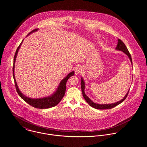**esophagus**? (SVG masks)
Wrapping results in <instances>:
<instances>
[{
    "label": "esophagus",
    "mask_w": 147,
    "mask_h": 147,
    "mask_svg": "<svg viewBox=\"0 0 147 147\" xmlns=\"http://www.w3.org/2000/svg\"><path fill=\"white\" fill-rule=\"evenodd\" d=\"M82 68L81 66L78 65L77 67L75 68V73L76 74H80V73L82 72Z\"/></svg>",
    "instance_id": "34e87169"
}]
</instances>
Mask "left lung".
<instances>
[{"mask_svg":"<svg viewBox=\"0 0 147 147\" xmlns=\"http://www.w3.org/2000/svg\"><path fill=\"white\" fill-rule=\"evenodd\" d=\"M116 50L118 51H122V52H123L125 54H126L129 58L130 59L131 65L133 66V62H132V59H131V55L129 53L127 47H126V45H125V44L120 40V39H118V42H117V47L116 48ZM81 91L82 93V95L85 99V100H86V102L91 106V107H93L95 109H111L113 107L117 106V105H120L121 103L123 101H124L125 100V99L126 98L129 90H128L127 93L125 95V96L123 97V99H122L120 101H118L116 103H112V104H98V103H95L93 102L86 94L85 93V81H84V79H82V78H81Z\"/></svg>","mask_w":147,"mask_h":147,"instance_id":"left-lung-1","label":"left lung"}]
</instances>
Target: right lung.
Listing matches in <instances>:
<instances>
[{
    "label": "right lung",
    "instance_id": "add662e5",
    "mask_svg": "<svg viewBox=\"0 0 147 147\" xmlns=\"http://www.w3.org/2000/svg\"><path fill=\"white\" fill-rule=\"evenodd\" d=\"M38 30V29L36 28V29H35V30H32V31H31L28 34V35H30V34ZM22 41H23V40L21 42L19 47L17 48V49L16 52V53H15L14 57L13 76L16 89V90H17V93L18 94V95H20V96L24 100H25L28 105H30L31 106L35 107L36 108L45 109V108H51V107H54V106H57L59 103V102L62 100V99L63 98V97L65 95V92H66V82H67V80L70 77L74 75L75 72L72 71V72H69L66 76V77H65L63 79L61 80V81L60 82L59 85L58 86L55 92H54L53 94L51 95L50 96H48L44 97V98H38V99H32V98H28L26 96H25L24 94L22 93L21 92V91L19 90V88H18V87L17 86V84L16 80L15 79L14 72V63H15V62H16L17 55V53L18 52L19 49H20V47H21V45L22 43Z\"/></svg>",
    "mask_w": 147,
    "mask_h": 147
}]
</instances>
